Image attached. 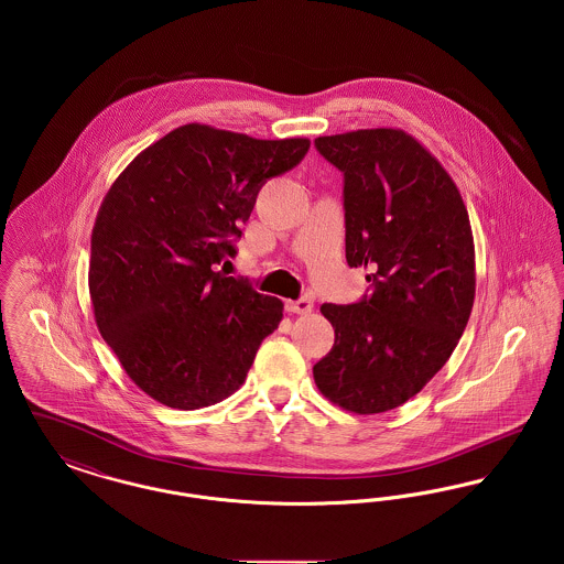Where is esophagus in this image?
Masks as SVG:
<instances>
[{
  "instance_id": "esophagus-1",
  "label": "esophagus",
  "mask_w": 564,
  "mask_h": 564,
  "mask_svg": "<svg viewBox=\"0 0 564 564\" xmlns=\"http://www.w3.org/2000/svg\"><path fill=\"white\" fill-rule=\"evenodd\" d=\"M288 311L295 315H306L313 311V300L311 297H300V300H290L288 302Z\"/></svg>"
}]
</instances>
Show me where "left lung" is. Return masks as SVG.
<instances>
[{"label": "left lung", "mask_w": 564, "mask_h": 564, "mask_svg": "<svg viewBox=\"0 0 564 564\" xmlns=\"http://www.w3.org/2000/svg\"><path fill=\"white\" fill-rule=\"evenodd\" d=\"M345 173L347 262L372 269L375 292L323 304L336 340L315 364L323 395L355 414L414 398L453 355L476 297V249L460 192L402 129L315 139Z\"/></svg>", "instance_id": "left-lung-1"}]
</instances>
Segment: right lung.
I'll use <instances>...</instances> for the list:
<instances>
[{
	"mask_svg": "<svg viewBox=\"0 0 564 564\" xmlns=\"http://www.w3.org/2000/svg\"><path fill=\"white\" fill-rule=\"evenodd\" d=\"M306 137L256 139L184 124L134 156L90 237L95 322L134 384L175 410L232 395L283 302L217 264L235 256L264 182L308 152Z\"/></svg>",
	"mask_w": 564,
	"mask_h": 564,
	"instance_id": "right-lung-1",
	"label": "right lung"
}]
</instances>
